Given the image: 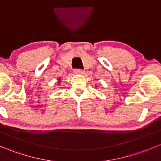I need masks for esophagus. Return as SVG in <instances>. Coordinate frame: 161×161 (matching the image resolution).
I'll return each mask as SVG.
<instances>
[{
	"instance_id": "esophagus-1",
	"label": "esophagus",
	"mask_w": 161,
	"mask_h": 161,
	"mask_svg": "<svg viewBox=\"0 0 161 161\" xmlns=\"http://www.w3.org/2000/svg\"><path fill=\"white\" fill-rule=\"evenodd\" d=\"M74 73L76 75H83L84 71L82 70V69H75Z\"/></svg>"
}]
</instances>
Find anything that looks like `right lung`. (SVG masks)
<instances>
[{
    "label": "right lung",
    "mask_w": 161,
    "mask_h": 161,
    "mask_svg": "<svg viewBox=\"0 0 161 161\" xmlns=\"http://www.w3.org/2000/svg\"><path fill=\"white\" fill-rule=\"evenodd\" d=\"M60 81H61V79H58V82H60Z\"/></svg>",
    "instance_id": "add662e5"
}]
</instances>
